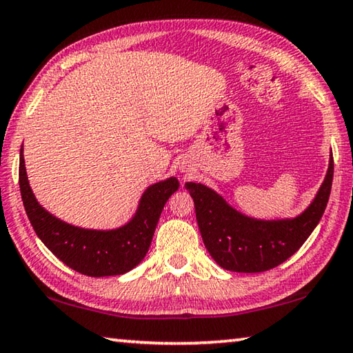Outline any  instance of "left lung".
Segmentation results:
<instances>
[{"label": "left lung", "instance_id": "left-lung-1", "mask_svg": "<svg viewBox=\"0 0 353 353\" xmlns=\"http://www.w3.org/2000/svg\"><path fill=\"white\" fill-rule=\"evenodd\" d=\"M333 181V155L324 182L299 216L263 221L235 210L212 188L187 182L194 201L196 219L212 259L234 272H263L279 266L296 254L312 235L324 214Z\"/></svg>", "mask_w": 353, "mask_h": 353}]
</instances>
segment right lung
I'll use <instances>...</instances> for the list:
<instances>
[{
	"label": "right lung",
	"mask_w": 353,
	"mask_h": 353,
	"mask_svg": "<svg viewBox=\"0 0 353 353\" xmlns=\"http://www.w3.org/2000/svg\"><path fill=\"white\" fill-rule=\"evenodd\" d=\"M19 179L23 205L41 243L71 270L90 277L121 276L145 259L160 213L179 188L176 177L154 183L143 193L128 224L113 230H93L63 223L39 204L29 187L23 146Z\"/></svg>",
	"instance_id": "1"
}]
</instances>
